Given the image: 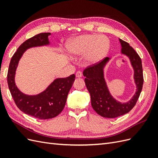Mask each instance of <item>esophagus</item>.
Returning <instances> with one entry per match:
<instances>
[{
	"mask_svg": "<svg viewBox=\"0 0 158 158\" xmlns=\"http://www.w3.org/2000/svg\"><path fill=\"white\" fill-rule=\"evenodd\" d=\"M82 76V73H81L80 71H78L77 73H76V78H81Z\"/></svg>",
	"mask_w": 158,
	"mask_h": 158,
	"instance_id": "obj_1",
	"label": "esophagus"
}]
</instances>
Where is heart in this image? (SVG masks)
<instances>
[{
  "instance_id": "b5f03b06",
  "label": "heart",
  "mask_w": 158,
  "mask_h": 158,
  "mask_svg": "<svg viewBox=\"0 0 158 158\" xmlns=\"http://www.w3.org/2000/svg\"><path fill=\"white\" fill-rule=\"evenodd\" d=\"M110 46V41L106 36L85 34L72 40L66 46V49L73 56L84 55V63L92 65L99 63L107 56Z\"/></svg>"
}]
</instances>
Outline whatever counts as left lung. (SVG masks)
<instances>
[{"label":"left lung","mask_w":158,"mask_h":158,"mask_svg":"<svg viewBox=\"0 0 158 158\" xmlns=\"http://www.w3.org/2000/svg\"><path fill=\"white\" fill-rule=\"evenodd\" d=\"M121 53L127 56L134 71L133 79L136 92L127 102H118L111 95L105 78L104 69L111 59L106 57L96 65L85 69L83 72L84 82L90 94L91 103L94 111L105 118H115L128 113L136 105L142 89L144 78L142 60L136 52L128 43L118 38Z\"/></svg>","instance_id":"8db88e82"}]
</instances>
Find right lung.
I'll return each instance as SVG.
<instances>
[{
  "label": "right lung",
  "instance_id": "1",
  "mask_svg": "<svg viewBox=\"0 0 158 158\" xmlns=\"http://www.w3.org/2000/svg\"><path fill=\"white\" fill-rule=\"evenodd\" d=\"M51 34L39 33L23 42L12 57L7 75L8 88L17 107L24 113L40 119L52 118L60 113L75 80L74 74L67 78H56L45 90L35 95L26 94L17 87L16 72L23 53L32 47L50 45L49 36Z\"/></svg>",
  "mask_w": 158,
  "mask_h": 158
}]
</instances>
